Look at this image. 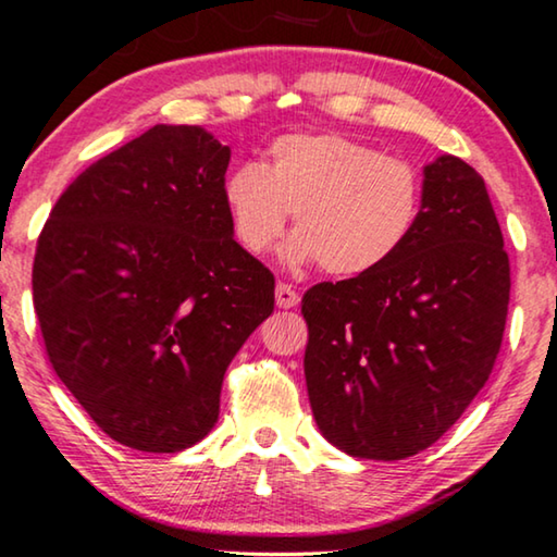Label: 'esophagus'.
<instances>
[{
  "label": "esophagus",
  "mask_w": 557,
  "mask_h": 557,
  "mask_svg": "<svg viewBox=\"0 0 557 557\" xmlns=\"http://www.w3.org/2000/svg\"><path fill=\"white\" fill-rule=\"evenodd\" d=\"M298 301H301V298H298L294 286H288V284L276 286V304L281 306V309H294V306H298Z\"/></svg>",
  "instance_id": "esophagus-1"
}]
</instances>
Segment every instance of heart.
Here are the masks:
<instances>
[{
  "label": "heart",
  "mask_w": 557,
  "mask_h": 557,
  "mask_svg": "<svg viewBox=\"0 0 557 557\" xmlns=\"http://www.w3.org/2000/svg\"><path fill=\"white\" fill-rule=\"evenodd\" d=\"M233 236L251 256L269 253L294 213L288 265L321 263L332 276H364L397 256L419 223L422 175L407 160L338 133H294L271 143L269 160L225 175Z\"/></svg>",
  "instance_id": "b5f03b06"
}]
</instances>
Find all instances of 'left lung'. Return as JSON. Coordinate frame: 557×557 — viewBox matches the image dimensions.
<instances>
[{"mask_svg": "<svg viewBox=\"0 0 557 557\" xmlns=\"http://www.w3.org/2000/svg\"><path fill=\"white\" fill-rule=\"evenodd\" d=\"M424 203L382 269L306 292V389L319 432L359 459L434 445L485 386L505 332L510 261L485 181L424 165Z\"/></svg>", "mask_w": 557, "mask_h": 557, "instance_id": "left-lung-1", "label": "left lung"}]
</instances>
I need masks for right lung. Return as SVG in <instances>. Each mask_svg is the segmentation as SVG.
<instances>
[{
	"instance_id": "right-lung-1",
	"label": "right lung",
	"mask_w": 557,
	"mask_h": 557,
	"mask_svg": "<svg viewBox=\"0 0 557 557\" xmlns=\"http://www.w3.org/2000/svg\"><path fill=\"white\" fill-rule=\"evenodd\" d=\"M231 148L156 125L87 168L37 240L47 357L120 445L183 453L219 422L225 369L273 311V276L233 238Z\"/></svg>"
}]
</instances>
